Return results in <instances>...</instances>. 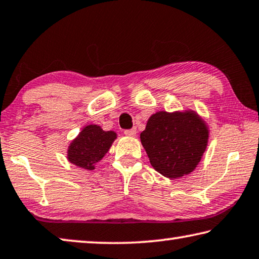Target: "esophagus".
<instances>
[{
    "instance_id": "obj_1",
    "label": "esophagus",
    "mask_w": 259,
    "mask_h": 259,
    "mask_svg": "<svg viewBox=\"0 0 259 259\" xmlns=\"http://www.w3.org/2000/svg\"><path fill=\"white\" fill-rule=\"evenodd\" d=\"M124 135L129 136V137H135V136L137 135V129L133 128V129H129V130H124Z\"/></svg>"
}]
</instances>
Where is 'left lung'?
Segmentation results:
<instances>
[{"instance_id": "8db88e82", "label": "left lung", "mask_w": 259, "mask_h": 259, "mask_svg": "<svg viewBox=\"0 0 259 259\" xmlns=\"http://www.w3.org/2000/svg\"><path fill=\"white\" fill-rule=\"evenodd\" d=\"M209 128L192 109L151 115L140 142L153 168L166 178H182L194 171L208 146Z\"/></svg>"}]
</instances>
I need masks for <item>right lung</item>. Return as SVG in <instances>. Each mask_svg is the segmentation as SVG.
Returning a JSON list of instances; mask_svg holds the SVG:
<instances>
[{
    "mask_svg": "<svg viewBox=\"0 0 259 259\" xmlns=\"http://www.w3.org/2000/svg\"><path fill=\"white\" fill-rule=\"evenodd\" d=\"M117 135L105 131L98 124L83 126L67 148V160L72 164L87 170H94L96 164L109 151Z\"/></svg>",
    "mask_w": 259,
    "mask_h": 259,
    "instance_id": "1",
    "label": "right lung"
}]
</instances>
